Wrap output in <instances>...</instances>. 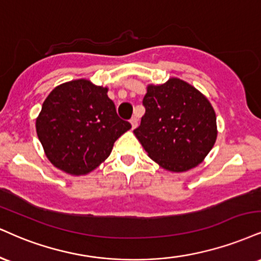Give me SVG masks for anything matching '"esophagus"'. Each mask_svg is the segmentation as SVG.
Segmentation results:
<instances>
[{"label":"esophagus","mask_w":261,"mask_h":261,"mask_svg":"<svg viewBox=\"0 0 261 261\" xmlns=\"http://www.w3.org/2000/svg\"><path fill=\"white\" fill-rule=\"evenodd\" d=\"M130 124H131V126H133V128H136L137 127V124H139V119H137L136 117L131 118Z\"/></svg>","instance_id":"1"}]
</instances>
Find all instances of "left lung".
I'll list each match as a JSON object with an SVG mask.
<instances>
[{"mask_svg":"<svg viewBox=\"0 0 261 261\" xmlns=\"http://www.w3.org/2000/svg\"><path fill=\"white\" fill-rule=\"evenodd\" d=\"M146 113L134 134L152 161L168 171L196 168L214 146L216 115L202 92L186 81L170 77L148 85Z\"/></svg>","mask_w":261,"mask_h":261,"instance_id":"8db88e82","label":"left lung"}]
</instances>
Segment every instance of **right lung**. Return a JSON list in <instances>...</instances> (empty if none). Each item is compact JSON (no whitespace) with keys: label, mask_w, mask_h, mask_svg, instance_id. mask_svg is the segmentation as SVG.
Segmentation results:
<instances>
[{"label":"right lung","mask_w":261,"mask_h":261,"mask_svg":"<svg viewBox=\"0 0 261 261\" xmlns=\"http://www.w3.org/2000/svg\"><path fill=\"white\" fill-rule=\"evenodd\" d=\"M108 89L79 79L55 87L36 118L45 154L59 170L86 175L111 154L114 142L131 128L118 117Z\"/></svg>","instance_id":"obj_1"}]
</instances>
